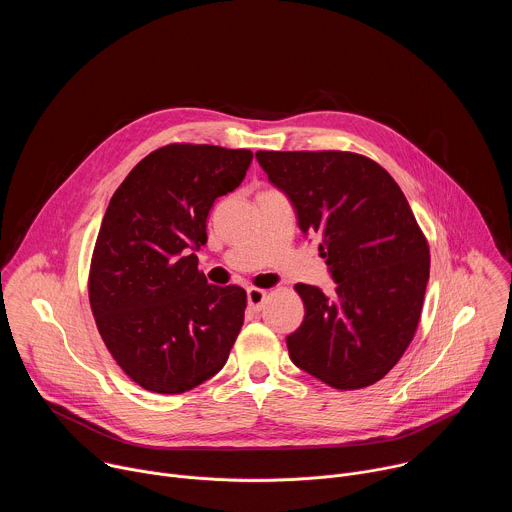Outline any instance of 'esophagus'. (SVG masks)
Segmentation results:
<instances>
[{
	"label": "esophagus",
	"mask_w": 512,
	"mask_h": 512,
	"mask_svg": "<svg viewBox=\"0 0 512 512\" xmlns=\"http://www.w3.org/2000/svg\"><path fill=\"white\" fill-rule=\"evenodd\" d=\"M267 298V291L259 289V287H249L247 289V304L253 312H259L263 308V302Z\"/></svg>",
	"instance_id": "34e87169"
}]
</instances>
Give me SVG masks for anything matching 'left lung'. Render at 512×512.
Instances as JSON below:
<instances>
[{"label":"left lung","instance_id":"8db88e82","mask_svg":"<svg viewBox=\"0 0 512 512\" xmlns=\"http://www.w3.org/2000/svg\"><path fill=\"white\" fill-rule=\"evenodd\" d=\"M261 168L291 200L298 225L320 237L336 281L326 296L298 283L306 316L287 336L296 367L340 389L381 381L419 324L429 247L391 174L352 152H257Z\"/></svg>","mask_w":512,"mask_h":512}]
</instances>
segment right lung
Instances as JSON below:
<instances>
[{"instance_id": "add662e5", "label": "right lung", "mask_w": 512, "mask_h": 512, "mask_svg": "<svg viewBox=\"0 0 512 512\" xmlns=\"http://www.w3.org/2000/svg\"><path fill=\"white\" fill-rule=\"evenodd\" d=\"M253 154L170 143L115 190L97 235L89 302L123 373L152 393L178 395L225 367L247 291L208 285L198 271L206 218L245 178Z\"/></svg>"}]
</instances>
